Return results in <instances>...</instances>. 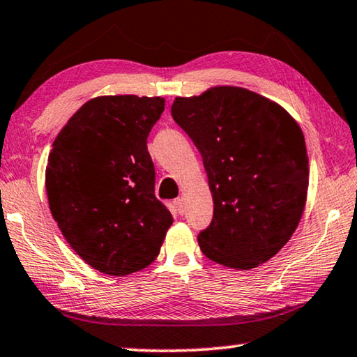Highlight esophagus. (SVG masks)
I'll return each mask as SVG.
<instances>
[{"instance_id": "34e87169", "label": "esophagus", "mask_w": 357, "mask_h": 357, "mask_svg": "<svg viewBox=\"0 0 357 357\" xmlns=\"http://www.w3.org/2000/svg\"><path fill=\"white\" fill-rule=\"evenodd\" d=\"M174 208H176L178 214H184V200L183 199L174 200Z\"/></svg>"}]
</instances>
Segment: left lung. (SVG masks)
Here are the masks:
<instances>
[{
    "label": "left lung",
    "instance_id": "obj_1",
    "mask_svg": "<svg viewBox=\"0 0 357 357\" xmlns=\"http://www.w3.org/2000/svg\"><path fill=\"white\" fill-rule=\"evenodd\" d=\"M172 116L200 151L213 194V220L199 234L202 252L238 270L267 262L289 241L307 202L308 157L298 123L241 87L178 97Z\"/></svg>",
    "mask_w": 357,
    "mask_h": 357
}]
</instances>
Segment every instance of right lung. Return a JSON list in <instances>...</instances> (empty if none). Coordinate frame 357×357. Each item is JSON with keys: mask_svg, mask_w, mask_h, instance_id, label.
I'll use <instances>...</instances> for the list:
<instances>
[{"mask_svg": "<svg viewBox=\"0 0 357 357\" xmlns=\"http://www.w3.org/2000/svg\"><path fill=\"white\" fill-rule=\"evenodd\" d=\"M160 97L87 101L55 138L46 168L50 213L79 257L106 275L148 267L173 222L155 197L148 137Z\"/></svg>", "mask_w": 357, "mask_h": 357, "instance_id": "1", "label": "right lung"}]
</instances>
